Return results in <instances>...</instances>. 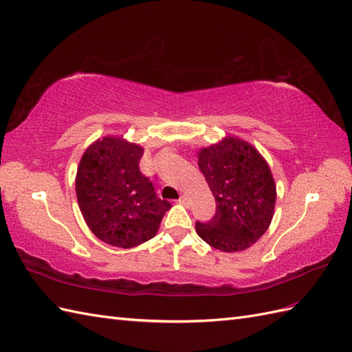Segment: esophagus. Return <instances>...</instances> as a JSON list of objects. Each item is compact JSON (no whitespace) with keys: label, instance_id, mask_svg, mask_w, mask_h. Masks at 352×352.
<instances>
[{"label":"esophagus","instance_id":"34e87169","mask_svg":"<svg viewBox=\"0 0 352 352\" xmlns=\"http://www.w3.org/2000/svg\"><path fill=\"white\" fill-rule=\"evenodd\" d=\"M179 204H184V206H186L188 204V201H190V200H188V197L186 195H181V197H179Z\"/></svg>","mask_w":352,"mask_h":352}]
</instances>
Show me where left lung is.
<instances>
[{
    "label": "left lung",
    "mask_w": 352,
    "mask_h": 352,
    "mask_svg": "<svg viewBox=\"0 0 352 352\" xmlns=\"http://www.w3.org/2000/svg\"><path fill=\"white\" fill-rule=\"evenodd\" d=\"M199 167L217 201L209 222L195 230L222 252L248 250L267 231L276 203V185L267 161L251 143L233 135L199 151Z\"/></svg>",
    "instance_id": "8db88e82"
}]
</instances>
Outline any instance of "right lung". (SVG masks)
<instances>
[{
    "label": "right lung",
    "instance_id": "add662e5",
    "mask_svg": "<svg viewBox=\"0 0 352 352\" xmlns=\"http://www.w3.org/2000/svg\"><path fill=\"white\" fill-rule=\"evenodd\" d=\"M142 155L140 144L107 135L89 144L77 167L76 195L85 222L100 241L124 250L155 236L171 208L140 173Z\"/></svg>",
    "mask_w": 352,
    "mask_h": 352
}]
</instances>
